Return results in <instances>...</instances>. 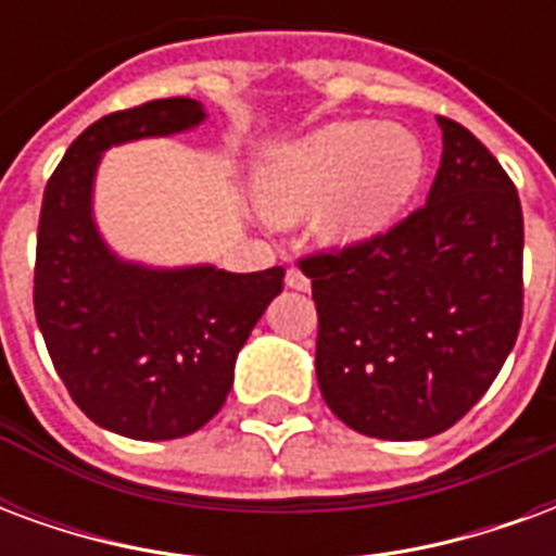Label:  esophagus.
Segmentation results:
<instances>
[{
    "mask_svg": "<svg viewBox=\"0 0 556 556\" xmlns=\"http://www.w3.org/2000/svg\"><path fill=\"white\" fill-rule=\"evenodd\" d=\"M286 286L298 291H309V277L303 274L301 267H289V270H286Z\"/></svg>",
    "mask_w": 556,
    "mask_h": 556,
    "instance_id": "34e87169",
    "label": "esophagus"
}]
</instances>
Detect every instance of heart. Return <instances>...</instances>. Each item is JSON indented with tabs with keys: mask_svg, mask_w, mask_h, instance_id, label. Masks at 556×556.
Instances as JSON below:
<instances>
[{
	"mask_svg": "<svg viewBox=\"0 0 556 556\" xmlns=\"http://www.w3.org/2000/svg\"><path fill=\"white\" fill-rule=\"evenodd\" d=\"M422 175L426 151L410 130L354 118L274 148L255 172V195L274 223L309 217L327 201L318 238L354 247L399 217Z\"/></svg>",
	"mask_w": 556,
	"mask_h": 556,
	"instance_id": "b5f03b06",
	"label": "heart"
}]
</instances>
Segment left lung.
<instances>
[{
  "instance_id": "obj_1",
  "label": "left lung",
  "mask_w": 556,
  "mask_h": 556,
  "mask_svg": "<svg viewBox=\"0 0 556 556\" xmlns=\"http://www.w3.org/2000/svg\"><path fill=\"white\" fill-rule=\"evenodd\" d=\"M426 205L369 241L301 258L318 309L327 408L381 441L441 434L485 396L525 313V217L513 178L438 115Z\"/></svg>"
}]
</instances>
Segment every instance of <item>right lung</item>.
<instances>
[{
	"mask_svg": "<svg viewBox=\"0 0 556 556\" xmlns=\"http://www.w3.org/2000/svg\"><path fill=\"white\" fill-rule=\"evenodd\" d=\"M202 122L205 110L190 98L103 115L71 142L43 190L35 318L79 410L134 441L193 434L223 408L238 351L286 277L282 267H146L98 235L91 190L103 151Z\"/></svg>",
	"mask_w": 556,
	"mask_h": 556,
	"instance_id": "add662e5",
	"label": "right lung"
}]
</instances>
